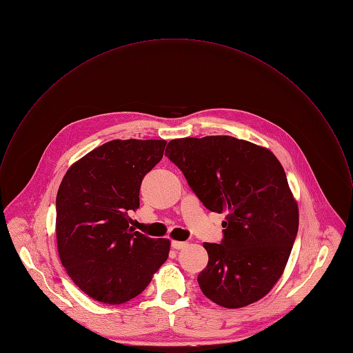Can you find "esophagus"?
<instances>
[{"label": "esophagus", "mask_w": 353, "mask_h": 353, "mask_svg": "<svg viewBox=\"0 0 353 353\" xmlns=\"http://www.w3.org/2000/svg\"><path fill=\"white\" fill-rule=\"evenodd\" d=\"M171 246H172L174 249L179 250V249L186 248V246H188V242H182V241H172V242H171Z\"/></svg>", "instance_id": "1"}]
</instances>
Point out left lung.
<instances>
[{
	"mask_svg": "<svg viewBox=\"0 0 353 353\" xmlns=\"http://www.w3.org/2000/svg\"><path fill=\"white\" fill-rule=\"evenodd\" d=\"M165 152L207 210L229 212L222 241L203 243L200 289L226 308L260 300L282 275L299 230L283 167L268 149L229 135L172 139Z\"/></svg>",
	"mask_w": 353,
	"mask_h": 353,
	"instance_id": "left-lung-1",
	"label": "left lung"
}]
</instances>
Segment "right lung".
Returning <instances> with one entry per match:
<instances>
[{"mask_svg":"<svg viewBox=\"0 0 353 353\" xmlns=\"http://www.w3.org/2000/svg\"><path fill=\"white\" fill-rule=\"evenodd\" d=\"M164 139H114L71 165L56 197L61 264L74 283L104 304L145 290L167 260L170 241L130 228L143 176L161 160Z\"/></svg>","mask_w":353,"mask_h":353,"instance_id":"add662e5","label":"right lung"}]
</instances>
